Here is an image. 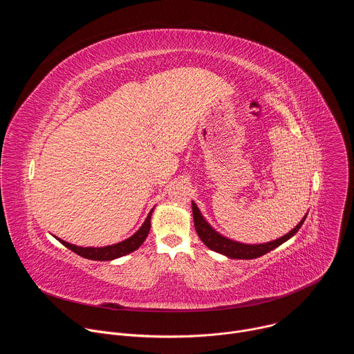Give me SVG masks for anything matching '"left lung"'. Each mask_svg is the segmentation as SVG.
<instances>
[{
  "instance_id": "8db88e82",
  "label": "left lung",
  "mask_w": 354,
  "mask_h": 354,
  "mask_svg": "<svg viewBox=\"0 0 354 354\" xmlns=\"http://www.w3.org/2000/svg\"><path fill=\"white\" fill-rule=\"evenodd\" d=\"M192 210H193V220H194V228L196 232L198 235V238L203 241V243L214 250L218 252L221 255H225L231 259H255L259 257H263L268 252L273 250L274 248L280 246L281 243H284L286 241H288L291 236H294L297 234V231L301 228V225L304 224L307 214L302 217V220L286 235H283L281 238H277L274 241L270 242H265V243H242V242H236L232 241L224 235H221L220 232H217L207 221L206 218L201 216L197 205L194 201H192Z\"/></svg>"
}]
</instances>
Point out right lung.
<instances>
[{
    "instance_id": "1",
    "label": "right lung",
    "mask_w": 354,
    "mask_h": 354,
    "mask_svg": "<svg viewBox=\"0 0 354 354\" xmlns=\"http://www.w3.org/2000/svg\"><path fill=\"white\" fill-rule=\"evenodd\" d=\"M153 212L154 209H151V212L148 213L145 221L142 223V225L138 228V231L136 234H133L130 238L122 241V242H118V243H113V245H108V246H100V248H93V246H77V245H73L70 242H66L60 238L59 242H62L66 248L71 249L73 252H75L77 255L85 258V259H91V261H113V259H118V258H122L127 254H130V252H134L136 249H138L141 246V243L145 241L148 232H149V228H151V216H153Z\"/></svg>"
}]
</instances>
